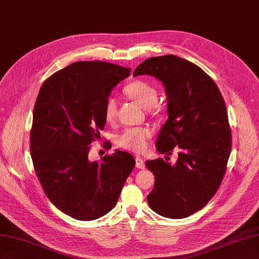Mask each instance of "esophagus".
I'll use <instances>...</instances> for the list:
<instances>
[{
  "instance_id": "1",
  "label": "esophagus",
  "mask_w": 259,
  "mask_h": 259,
  "mask_svg": "<svg viewBox=\"0 0 259 259\" xmlns=\"http://www.w3.org/2000/svg\"><path fill=\"white\" fill-rule=\"evenodd\" d=\"M136 166L138 169H144V166H146L144 161L140 157H136Z\"/></svg>"
}]
</instances>
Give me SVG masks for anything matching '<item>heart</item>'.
I'll list each match as a JSON object with an SVG mask.
<instances>
[{"label": "heart", "mask_w": 259, "mask_h": 259, "mask_svg": "<svg viewBox=\"0 0 259 259\" xmlns=\"http://www.w3.org/2000/svg\"><path fill=\"white\" fill-rule=\"evenodd\" d=\"M124 93L138 105L144 109L153 107L154 113L162 111V106L155 104L158 100V90L151 83L144 80H134L124 87ZM105 119L107 121H113L117 116V101L113 97H109L105 102ZM151 136V131L144 127L128 128L117 136L116 142L120 148L130 150L134 152H141L147 147V141Z\"/></svg>", "instance_id": "1"}]
</instances>
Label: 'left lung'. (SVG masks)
Wrapping results in <instances>:
<instances>
[{"label": "left lung", "mask_w": 259, "mask_h": 259, "mask_svg": "<svg viewBox=\"0 0 259 259\" xmlns=\"http://www.w3.org/2000/svg\"><path fill=\"white\" fill-rule=\"evenodd\" d=\"M139 75L153 76L165 87L167 120L155 148L167 155L179 150L176 164L146 162L155 179L149 206L164 218H188L206 205L225 174L232 134L224 99L205 71L176 55L146 59L135 69Z\"/></svg>", "instance_id": "obj_1"}]
</instances>
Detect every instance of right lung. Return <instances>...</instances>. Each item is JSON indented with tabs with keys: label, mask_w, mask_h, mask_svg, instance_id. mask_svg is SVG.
<instances>
[{
	"label": "right lung",
	"mask_w": 259,
	"mask_h": 259,
	"mask_svg": "<svg viewBox=\"0 0 259 259\" xmlns=\"http://www.w3.org/2000/svg\"><path fill=\"white\" fill-rule=\"evenodd\" d=\"M130 68L77 62L52 75L36 99L31 155L41 188L62 212L93 221L115 207L136 160L116 150L89 161V144L105 128V102Z\"/></svg>",
	"instance_id": "obj_1"
}]
</instances>
